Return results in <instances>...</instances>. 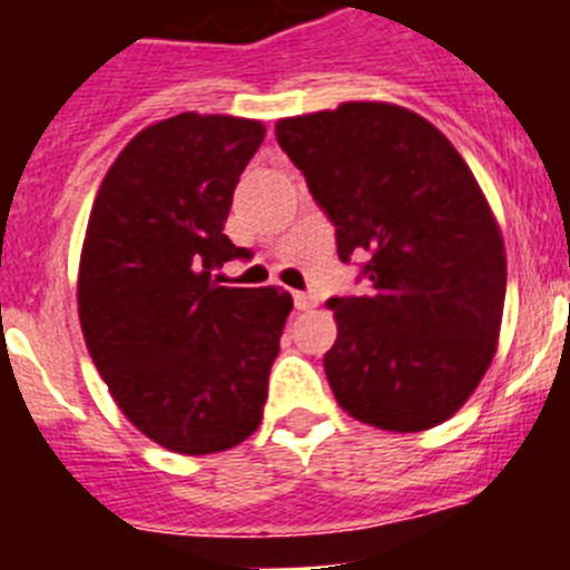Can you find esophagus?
<instances>
[{"mask_svg":"<svg viewBox=\"0 0 570 570\" xmlns=\"http://www.w3.org/2000/svg\"><path fill=\"white\" fill-rule=\"evenodd\" d=\"M294 305H296V311H308V308H314V305H316V296L314 294H302V291H296V294H294Z\"/></svg>","mask_w":570,"mask_h":570,"instance_id":"esophagus-1","label":"esophagus"}]
</instances>
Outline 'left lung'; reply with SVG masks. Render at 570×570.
<instances>
[{
  "instance_id": "1",
  "label": "left lung",
  "mask_w": 570,
  "mask_h": 570,
  "mask_svg": "<svg viewBox=\"0 0 570 570\" xmlns=\"http://www.w3.org/2000/svg\"><path fill=\"white\" fill-rule=\"evenodd\" d=\"M276 142L365 259L362 296H334L325 374L342 411L414 434L451 420L485 376L505 305V245L448 136L391 102L288 116Z\"/></svg>"
}]
</instances>
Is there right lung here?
Instances as JSON below:
<instances>
[{
  "instance_id": "right-lung-1",
  "label": "right lung",
  "mask_w": 570,
  "mask_h": 570,
  "mask_svg": "<svg viewBox=\"0 0 570 570\" xmlns=\"http://www.w3.org/2000/svg\"><path fill=\"white\" fill-rule=\"evenodd\" d=\"M265 125L179 114L148 125L105 174L79 259V322L122 414L156 445L203 456L248 440L294 299L225 288L248 256L225 236L234 188Z\"/></svg>"
}]
</instances>
